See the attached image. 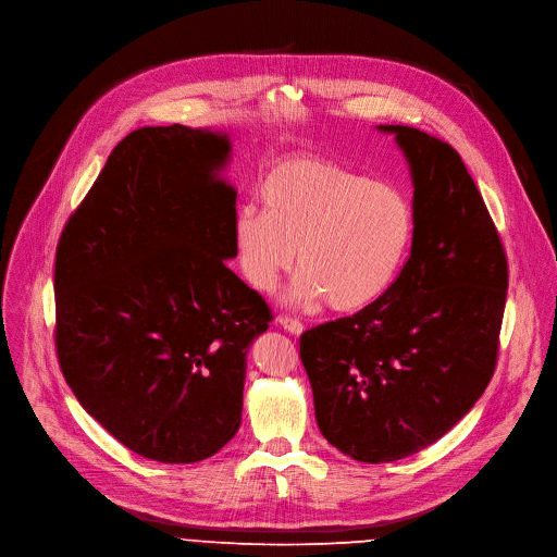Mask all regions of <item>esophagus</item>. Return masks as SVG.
<instances>
[{
	"label": "esophagus",
	"instance_id": "34e87169",
	"mask_svg": "<svg viewBox=\"0 0 557 557\" xmlns=\"http://www.w3.org/2000/svg\"><path fill=\"white\" fill-rule=\"evenodd\" d=\"M277 322H280V326H282L284 331H288L290 335H299L301 331H305V324H301L297 318H290V315H280Z\"/></svg>",
	"mask_w": 557,
	"mask_h": 557
}]
</instances>
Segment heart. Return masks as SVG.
<instances>
[{
  "label": "heart",
  "instance_id": "b5f03b06",
  "mask_svg": "<svg viewBox=\"0 0 557 557\" xmlns=\"http://www.w3.org/2000/svg\"><path fill=\"white\" fill-rule=\"evenodd\" d=\"M260 197L264 211H237L233 244L242 275L262 293L277 288L297 250L301 273L290 297L360 313L393 290L409 262L418 215L395 182L297 153L267 171Z\"/></svg>",
  "mask_w": 557,
  "mask_h": 557
}]
</instances>
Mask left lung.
<instances>
[{
  "label": "left lung",
  "instance_id": "left-lung-1",
  "mask_svg": "<svg viewBox=\"0 0 557 557\" xmlns=\"http://www.w3.org/2000/svg\"><path fill=\"white\" fill-rule=\"evenodd\" d=\"M395 133L411 164L416 242L375 307L301 333L322 435L352 460L413 455L458 424L488 386L509 262L484 199L450 144Z\"/></svg>",
  "mask_w": 557,
  "mask_h": 557
}]
</instances>
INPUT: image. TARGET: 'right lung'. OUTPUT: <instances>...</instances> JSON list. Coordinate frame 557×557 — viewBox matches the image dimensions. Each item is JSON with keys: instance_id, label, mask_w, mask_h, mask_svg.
Instances as JSON below:
<instances>
[{"instance_id": "obj_1", "label": "right lung", "mask_w": 557, "mask_h": 557, "mask_svg": "<svg viewBox=\"0 0 557 557\" xmlns=\"http://www.w3.org/2000/svg\"><path fill=\"white\" fill-rule=\"evenodd\" d=\"M226 135L128 133L55 256V350L88 416L148 460L211 458L239 429L246 350L273 320L228 267Z\"/></svg>"}]
</instances>
